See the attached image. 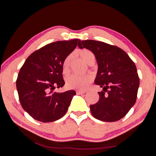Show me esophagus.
<instances>
[{
  "label": "esophagus",
  "mask_w": 156,
  "mask_h": 156,
  "mask_svg": "<svg viewBox=\"0 0 156 156\" xmlns=\"http://www.w3.org/2000/svg\"><path fill=\"white\" fill-rule=\"evenodd\" d=\"M87 91L86 90H77L76 91V94H85Z\"/></svg>",
  "instance_id": "obj_1"
}]
</instances>
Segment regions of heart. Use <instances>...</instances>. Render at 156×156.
Instances as JSON below:
<instances>
[{
	"instance_id": "b5f03b06",
	"label": "heart",
	"mask_w": 156,
	"mask_h": 156,
	"mask_svg": "<svg viewBox=\"0 0 156 156\" xmlns=\"http://www.w3.org/2000/svg\"><path fill=\"white\" fill-rule=\"evenodd\" d=\"M79 55L84 62L88 65L94 64L95 62V55L92 51L88 49H83L79 51ZM72 55L70 54L65 58L63 62V72L67 73L69 71V65H70ZM93 78L91 76H77L72 75L66 80V84L69 88L75 89V90H86L88 86L92 82Z\"/></svg>"
}]
</instances>
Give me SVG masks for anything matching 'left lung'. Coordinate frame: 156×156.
<instances>
[{
	"label": "left lung",
	"instance_id": "obj_1",
	"mask_svg": "<svg viewBox=\"0 0 156 156\" xmlns=\"http://www.w3.org/2000/svg\"><path fill=\"white\" fill-rule=\"evenodd\" d=\"M78 47L93 52L98 65L94 82L103 88L98 101L90 106L92 115L105 122L120 120L137 100L140 78L135 63L121 48L102 41H80Z\"/></svg>",
	"mask_w": 156,
	"mask_h": 156
}]
</instances>
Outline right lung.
<instances>
[{
  "mask_svg": "<svg viewBox=\"0 0 156 156\" xmlns=\"http://www.w3.org/2000/svg\"><path fill=\"white\" fill-rule=\"evenodd\" d=\"M80 40L58 41L33 52L20 69L16 86L23 108L44 122L58 120L67 112L74 90L54 92L63 87V62Z\"/></svg>",
  "mask_w": 156,
  "mask_h": 156,
  "instance_id": "1",
  "label": "right lung"
}]
</instances>
